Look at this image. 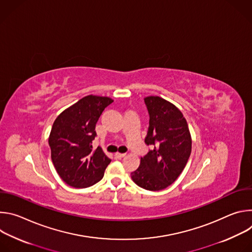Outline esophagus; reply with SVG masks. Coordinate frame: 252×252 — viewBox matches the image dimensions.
<instances>
[{"mask_svg": "<svg viewBox=\"0 0 252 252\" xmlns=\"http://www.w3.org/2000/svg\"><path fill=\"white\" fill-rule=\"evenodd\" d=\"M124 157H126V154H121V153H116V154H115V158H116V159L123 158Z\"/></svg>", "mask_w": 252, "mask_h": 252, "instance_id": "esophagus-1", "label": "esophagus"}]
</instances>
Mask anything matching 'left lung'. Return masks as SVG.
<instances>
[{"mask_svg": "<svg viewBox=\"0 0 252 252\" xmlns=\"http://www.w3.org/2000/svg\"><path fill=\"white\" fill-rule=\"evenodd\" d=\"M145 103L150 127L145 139L154 149L140 158L132 181L147 190L169 187L186 167L191 153V137L188 123L175 105L159 96H148Z\"/></svg>", "mask_w": 252, "mask_h": 252, "instance_id": "left-lung-1", "label": "left lung"}]
</instances>
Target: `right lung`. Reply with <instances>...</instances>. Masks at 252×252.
I'll return each instance as SVG.
<instances>
[{"label": "right lung", "instance_id": "1", "mask_svg": "<svg viewBox=\"0 0 252 252\" xmlns=\"http://www.w3.org/2000/svg\"><path fill=\"white\" fill-rule=\"evenodd\" d=\"M113 101L106 96L88 95L56 119L49 138L52 161L69 187L89 188L103 177L111 159L101 148L93 149V140L100 115Z\"/></svg>", "mask_w": 252, "mask_h": 252}]
</instances>
